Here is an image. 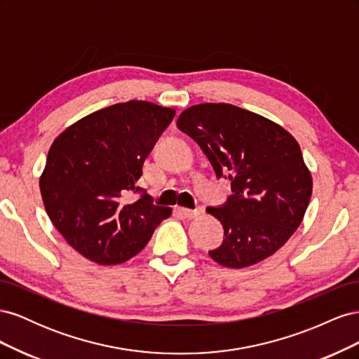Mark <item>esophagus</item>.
<instances>
[{"label":"esophagus","mask_w":359,"mask_h":359,"mask_svg":"<svg viewBox=\"0 0 359 359\" xmlns=\"http://www.w3.org/2000/svg\"><path fill=\"white\" fill-rule=\"evenodd\" d=\"M178 212L184 217V219H194L202 214V208H196V210H187V208H180Z\"/></svg>","instance_id":"34e87169"}]
</instances>
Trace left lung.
I'll list each match as a JSON object with an SVG mask.
<instances>
[{"label":"left lung","instance_id":"1","mask_svg":"<svg viewBox=\"0 0 359 359\" xmlns=\"http://www.w3.org/2000/svg\"><path fill=\"white\" fill-rule=\"evenodd\" d=\"M211 161L232 194L206 212L224 238L210 256L227 268H245L274 255L298 229L311 196V175L301 148L283 127L227 103H202L177 123Z\"/></svg>","mask_w":359,"mask_h":359}]
</instances>
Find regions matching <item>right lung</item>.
<instances>
[{"instance_id":"right-lung-1","label":"right lung","mask_w":359,"mask_h":359,"mask_svg":"<svg viewBox=\"0 0 359 359\" xmlns=\"http://www.w3.org/2000/svg\"><path fill=\"white\" fill-rule=\"evenodd\" d=\"M175 111L116 103L79 119L53 140L40 177L50 222L83 257L100 265L137 255L170 208L137 186L142 166ZM137 192L130 204L126 196Z\"/></svg>"}]
</instances>
